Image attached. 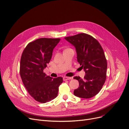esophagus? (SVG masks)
I'll use <instances>...</instances> for the list:
<instances>
[{
	"label": "esophagus",
	"mask_w": 129,
	"mask_h": 129,
	"mask_svg": "<svg viewBox=\"0 0 129 129\" xmlns=\"http://www.w3.org/2000/svg\"><path fill=\"white\" fill-rule=\"evenodd\" d=\"M72 78H70V77H64L63 78V80L64 81H66V80H70Z\"/></svg>",
	"instance_id": "34e87169"
}]
</instances>
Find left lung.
Segmentation results:
<instances>
[{"label": "left lung", "instance_id": "left-lung-1", "mask_svg": "<svg viewBox=\"0 0 129 129\" xmlns=\"http://www.w3.org/2000/svg\"><path fill=\"white\" fill-rule=\"evenodd\" d=\"M65 39L75 48L77 60L85 73L83 79L73 78L79 83L74 94L85 99L96 96L106 79L107 60L101 45L93 37L83 33L65 37Z\"/></svg>", "mask_w": 129, "mask_h": 129}]
</instances>
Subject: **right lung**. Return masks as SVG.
<instances>
[{
	"instance_id": "add662e5",
	"label": "right lung",
	"mask_w": 129,
	"mask_h": 129,
	"mask_svg": "<svg viewBox=\"0 0 129 129\" xmlns=\"http://www.w3.org/2000/svg\"><path fill=\"white\" fill-rule=\"evenodd\" d=\"M60 39L40 38L24 49L20 62V75L27 92L36 101L45 103L58 95L63 78H52L44 72Z\"/></svg>"
}]
</instances>
